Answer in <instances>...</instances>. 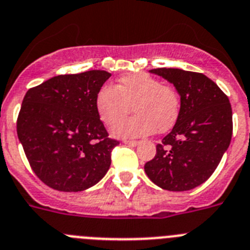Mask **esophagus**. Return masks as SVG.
Wrapping results in <instances>:
<instances>
[{"instance_id": "obj_1", "label": "esophagus", "mask_w": 250, "mask_h": 250, "mask_svg": "<svg viewBox=\"0 0 250 250\" xmlns=\"http://www.w3.org/2000/svg\"><path fill=\"white\" fill-rule=\"evenodd\" d=\"M125 145H128V146H132V147L139 145L138 141H125Z\"/></svg>"}]
</instances>
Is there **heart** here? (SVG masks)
<instances>
[{"label":"heart","instance_id":"b5f03b06","mask_svg":"<svg viewBox=\"0 0 250 250\" xmlns=\"http://www.w3.org/2000/svg\"><path fill=\"white\" fill-rule=\"evenodd\" d=\"M137 114L112 129L117 137H143L169 130L181 113V97L170 84H163L148 73H127L117 87L103 86L96 96L101 121L114 125L127 115L131 107Z\"/></svg>","mask_w":250,"mask_h":250}]
</instances>
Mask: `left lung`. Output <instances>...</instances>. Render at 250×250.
I'll use <instances>...</instances> for the list:
<instances>
[{
  "label": "left lung",
  "instance_id": "8db88e82",
  "mask_svg": "<svg viewBox=\"0 0 250 250\" xmlns=\"http://www.w3.org/2000/svg\"><path fill=\"white\" fill-rule=\"evenodd\" d=\"M149 72L173 83L181 96V113L145 170L166 190L193 189L213 174L230 145L231 105L226 93L203 73L179 68Z\"/></svg>",
  "mask_w": 250,
  "mask_h": 250
}]
</instances>
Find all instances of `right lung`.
Wrapping results in <instances>:
<instances>
[{
  "mask_svg": "<svg viewBox=\"0 0 250 250\" xmlns=\"http://www.w3.org/2000/svg\"><path fill=\"white\" fill-rule=\"evenodd\" d=\"M111 73L61 75L27 91L17 136L35 174L61 192L88 189L103 178L120 142L108 137L96 96Z\"/></svg>",
  "mask_w": 250,
  "mask_h": 250,
  "instance_id": "right-lung-1",
  "label": "right lung"
}]
</instances>
